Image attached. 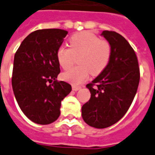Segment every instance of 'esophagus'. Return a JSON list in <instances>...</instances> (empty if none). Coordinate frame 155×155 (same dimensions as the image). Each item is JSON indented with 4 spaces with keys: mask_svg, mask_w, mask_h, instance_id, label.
Returning <instances> with one entry per match:
<instances>
[{
    "mask_svg": "<svg viewBox=\"0 0 155 155\" xmlns=\"http://www.w3.org/2000/svg\"><path fill=\"white\" fill-rule=\"evenodd\" d=\"M72 89H73V91H78V90H80L81 89V86H72Z\"/></svg>",
    "mask_w": 155,
    "mask_h": 155,
    "instance_id": "obj_1",
    "label": "esophagus"
}]
</instances>
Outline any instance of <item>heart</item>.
<instances>
[{
    "mask_svg": "<svg viewBox=\"0 0 155 155\" xmlns=\"http://www.w3.org/2000/svg\"><path fill=\"white\" fill-rule=\"evenodd\" d=\"M69 47L61 45L56 51V58L62 69H68L74 64L75 56H78L79 65L62 74L65 81L79 85L88 78L89 74L99 75L108 65L111 57V46L105 39L96 35L81 31L72 35Z\"/></svg>",
    "mask_w": 155,
    "mask_h": 155,
    "instance_id": "1",
    "label": "heart"
}]
</instances>
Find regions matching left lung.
I'll return each mask as SVG.
<instances>
[{"instance_id":"left-lung-1","label":"left lung","mask_w":155,"mask_h":155,"mask_svg":"<svg viewBox=\"0 0 155 155\" xmlns=\"http://www.w3.org/2000/svg\"><path fill=\"white\" fill-rule=\"evenodd\" d=\"M111 46L108 65L86 85L91 99L81 107V116L90 126L104 129L118 122L131 106L140 81V69L134 48L121 35L104 31Z\"/></svg>"}]
</instances>
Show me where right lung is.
<instances>
[{
    "mask_svg": "<svg viewBox=\"0 0 155 155\" xmlns=\"http://www.w3.org/2000/svg\"><path fill=\"white\" fill-rule=\"evenodd\" d=\"M68 31L42 29L31 32L14 55L12 86L20 108L27 118L48 124L60 116L61 100L71 85L57 81L61 72L56 51Z\"/></svg>",
    "mask_w": 155,
    "mask_h": 155,
    "instance_id": "obj_1",
    "label": "right lung"
}]
</instances>
